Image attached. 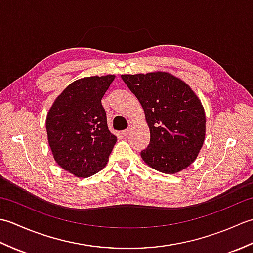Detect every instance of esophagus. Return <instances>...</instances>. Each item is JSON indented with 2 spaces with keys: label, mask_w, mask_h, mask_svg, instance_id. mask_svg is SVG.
I'll use <instances>...</instances> for the list:
<instances>
[{
  "label": "esophagus",
  "mask_w": 253,
  "mask_h": 253,
  "mask_svg": "<svg viewBox=\"0 0 253 253\" xmlns=\"http://www.w3.org/2000/svg\"><path fill=\"white\" fill-rule=\"evenodd\" d=\"M130 131H131V127H129V128H127V129H125L123 131V135L124 136H128L130 133Z\"/></svg>",
  "instance_id": "34e87169"
}]
</instances>
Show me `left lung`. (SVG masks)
I'll list each match as a JSON object with an SVG mask.
<instances>
[{"label": "left lung", "instance_id": "1", "mask_svg": "<svg viewBox=\"0 0 253 253\" xmlns=\"http://www.w3.org/2000/svg\"><path fill=\"white\" fill-rule=\"evenodd\" d=\"M122 79L140 102L150 129L142 160L165 174L188 168L206 137V113L196 93L166 72L122 75Z\"/></svg>", "mask_w": 253, "mask_h": 253}]
</instances>
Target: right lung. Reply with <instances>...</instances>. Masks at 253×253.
<instances>
[{
    "mask_svg": "<svg viewBox=\"0 0 253 253\" xmlns=\"http://www.w3.org/2000/svg\"><path fill=\"white\" fill-rule=\"evenodd\" d=\"M114 75L78 79L64 89L46 115L47 141L56 163L77 177L105 168L116 136L109 130L101 100Z\"/></svg>",
    "mask_w": 253,
    "mask_h": 253,
    "instance_id": "obj_1",
    "label": "right lung"
}]
</instances>
